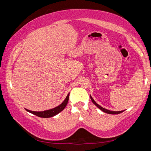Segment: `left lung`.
<instances>
[{
  "instance_id": "1",
  "label": "left lung",
  "mask_w": 151,
  "mask_h": 151,
  "mask_svg": "<svg viewBox=\"0 0 151 151\" xmlns=\"http://www.w3.org/2000/svg\"><path fill=\"white\" fill-rule=\"evenodd\" d=\"M90 97H91V99L92 102H93V103L94 104H95V105H96L97 107H98L99 109H100L102 111L106 112V113L111 114H117L121 113L122 112H123V111H109V110H107V109H104V108H103V107H102L101 106L99 105V104H97V103H96V102L94 101V99H93V98H92L91 96H90Z\"/></svg>"
}]
</instances>
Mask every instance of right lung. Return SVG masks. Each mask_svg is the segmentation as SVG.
Listing matches in <instances>:
<instances>
[{
  "label": "right lung",
  "mask_w": 151,
  "mask_h": 151,
  "mask_svg": "<svg viewBox=\"0 0 151 151\" xmlns=\"http://www.w3.org/2000/svg\"><path fill=\"white\" fill-rule=\"evenodd\" d=\"M68 99H69V94L66 96L65 101H64L62 103V104H60L59 106L55 107L54 109L47 110V111H41V112H36V111H30V110H28V109H26V110L28 112H29L32 114H34L36 116L42 117V118H49V117H52L55 115H57V114L59 113L60 112L62 111L65 108L66 104L68 103Z\"/></svg>",
  "instance_id": "1"
}]
</instances>
